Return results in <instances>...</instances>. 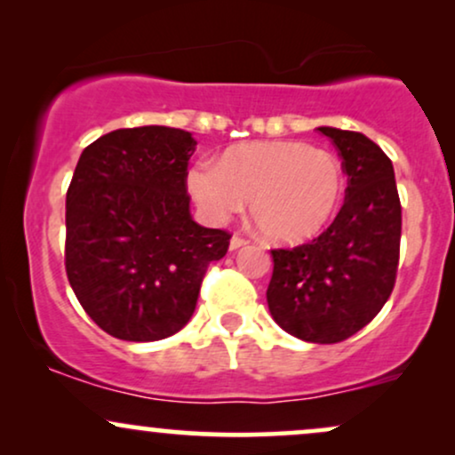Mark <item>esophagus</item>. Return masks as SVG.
Instances as JSON below:
<instances>
[{"label": "esophagus", "mask_w": 455, "mask_h": 455, "mask_svg": "<svg viewBox=\"0 0 455 455\" xmlns=\"http://www.w3.org/2000/svg\"><path fill=\"white\" fill-rule=\"evenodd\" d=\"M245 243H248V242H245L243 237H239V235H233L231 243H228V245H231V250H239V248H243Z\"/></svg>", "instance_id": "obj_1"}]
</instances>
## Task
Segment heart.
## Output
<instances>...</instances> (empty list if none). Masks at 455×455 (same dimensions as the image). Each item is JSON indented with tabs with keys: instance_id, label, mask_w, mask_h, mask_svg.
<instances>
[{
	"instance_id": "heart-1",
	"label": "heart",
	"mask_w": 455,
	"mask_h": 455,
	"mask_svg": "<svg viewBox=\"0 0 455 455\" xmlns=\"http://www.w3.org/2000/svg\"><path fill=\"white\" fill-rule=\"evenodd\" d=\"M188 192L210 222H227L250 198L265 239L299 243L315 237L340 207L347 175L336 154L297 140L235 145L188 171Z\"/></svg>"
}]
</instances>
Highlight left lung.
I'll list each match as a JSON object with an SVG mask.
<instances>
[{"mask_svg":"<svg viewBox=\"0 0 455 455\" xmlns=\"http://www.w3.org/2000/svg\"><path fill=\"white\" fill-rule=\"evenodd\" d=\"M331 139L348 175L336 220L312 242L271 250V316L306 342H342L389 299L400 257L402 207L394 164L362 132L316 128Z\"/></svg>","mask_w":455,"mask_h":455,"instance_id":"obj_1","label":"left lung"}]
</instances>
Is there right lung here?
I'll return each instance as SVG.
<instances>
[{
	"instance_id": "1",
	"label": "right lung",
	"mask_w": 455,
	"mask_h": 455,
	"mask_svg": "<svg viewBox=\"0 0 455 455\" xmlns=\"http://www.w3.org/2000/svg\"><path fill=\"white\" fill-rule=\"evenodd\" d=\"M196 140L169 126L122 128L83 149L66 195V274L108 336L154 342L180 331L203 275L231 235L190 216Z\"/></svg>"
}]
</instances>
